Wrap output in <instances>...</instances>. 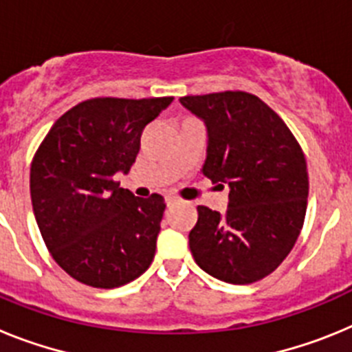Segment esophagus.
<instances>
[{"label": "esophagus", "instance_id": "esophagus-1", "mask_svg": "<svg viewBox=\"0 0 352 352\" xmlns=\"http://www.w3.org/2000/svg\"><path fill=\"white\" fill-rule=\"evenodd\" d=\"M179 199L174 197V195H166V204L167 206H174V204H178Z\"/></svg>", "mask_w": 352, "mask_h": 352}]
</instances>
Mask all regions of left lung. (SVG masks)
<instances>
[{
  "instance_id": "1",
  "label": "left lung",
  "mask_w": 352,
  "mask_h": 352,
  "mask_svg": "<svg viewBox=\"0 0 352 352\" xmlns=\"http://www.w3.org/2000/svg\"><path fill=\"white\" fill-rule=\"evenodd\" d=\"M208 130L203 174L229 185L226 214L197 206L188 245L199 268L229 284H252L280 266L303 227L307 162L272 107L247 91L179 98Z\"/></svg>"
}]
</instances>
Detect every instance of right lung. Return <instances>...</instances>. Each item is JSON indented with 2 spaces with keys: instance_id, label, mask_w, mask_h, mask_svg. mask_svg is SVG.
I'll use <instances>...</instances> for the list:
<instances>
[{
  "instance_id": "obj_1",
  "label": "right lung",
  "mask_w": 352,
  "mask_h": 352,
  "mask_svg": "<svg viewBox=\"0 0 352 352\" xmlns=\"http://www.w3.org/2000/svg\"><path fill=\"white\" fill-rule=\"evenodd\" d=\"M160 98H91L56 121L36 149L31 204L52 259L77 282L114 289L141 276L155 257L164 197H135L114 179L129 173Z\"/></svg>"
}]
</instances>
